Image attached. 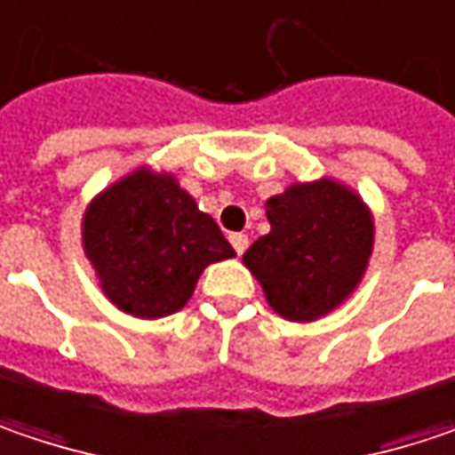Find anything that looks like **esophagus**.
<instances>
[{
    "label": "esophagus",
    "instance_id": "34e87169",
    "mask_svg": "<svg viewBox=\"0 0 455 455\" xmlns=\"http://www.w3.org/2000/svg\"><path fill=\"white\" fill-rule=\"evenodd\" d=\"M228 242H231V247L236 250V254H242L247 247H250V236H247V234H242V231L231 234V236H228Z\"/></svg>",
    "mask_w": 455,
    "mask_h": 455
}]
</instances>
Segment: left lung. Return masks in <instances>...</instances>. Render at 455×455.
<instances>
[{
	"label": "left lung",
	"instance_id": "obj_1",
	"mask_svg": "<svg viewBox=\"0 0 455 455\" xmlns=\"http://www.w3.org/2000/svg\"><path fill=\"white\" fill-rule=\"evenodd\" d=\"M270 234L244 252L267 304L291 322H314L361 283L373 252V216L358 193L322 177L265 203Z\"/></svg>",
	"mask_w": 455,
	"mask_h": 455
}]
</instances>
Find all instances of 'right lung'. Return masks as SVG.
Masks as SVG:
<instances>
[{
	"instance_id": "1",
	"label": "right lung",
	"mask_w": 455,
	"mask_h": 455,
	"mask_svg": "<svg viewBox=\"0 0 455 455\" xmlns=\"http://www.w3.org/2000/svg\"><path fill=\"white\" fill-rule=\"evenodd\" d=\"M82 247L102 293L139 319L180 311L203 270L236 254L174 174L148 167L125 174L90 203Z\"/></svg>"
}]
</instances>
